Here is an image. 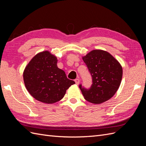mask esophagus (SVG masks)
<instances>
[{"label":"esophagus","instance_id":"34e87169","mask_svg":"<svg viewBox=\"0 0 146 146\" xmlns=\"http://www.w3.org/2000/svg\"><path fill=\"white\" fill-rule=\"evenodd\" d=\"M75 82L77 84V85H78L79 83H80V79L79 78H76V80H75Z\"/></svg>","mask_w":146,"mask_h":146}]
</instances>
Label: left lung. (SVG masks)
Instances as JSON below:
<instances>
[{
	"instance_id": "obj_1",
	"label": "left lung",
	"mask_w": 146,
	"mask_h": 146,
	"mask_svg": "<svg viewBox=\"0 0 146 146\" xmlns=\"http://www.w3.org/2000/svg\"><path fill=\"white\" fill-rule=\"evenodd\" d=\"M82 58L92 80L90 89L79 85L84 98L95 104L111 99L122 80V68L120 63L110 53L102 50H92Z\"/></svg>"
}]
</instances>
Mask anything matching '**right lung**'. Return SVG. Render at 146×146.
I'll return each instance as SVG.
<instances>
[{"mask_svg": "<svg viewBox=\"0 0 146 146\" xmlns=\"http://www.w3.org/2000/svg\"><path fill=\"white\" fill-rule=\"evenodd\" d=\"M56 57L48 51L35 55L23 73L26 89L33 98L43 103L54 104L63 98L66 90L75 82L69 80L57 66Z\"/></svg>", "mask_w": 146, "mask_h": 146, "instance_id": "add662e5", "label": "right lung"}]
</instances>
